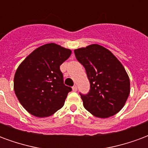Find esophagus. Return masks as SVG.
Returning <instances> with one entry per match:
<instances>
[{
	"label": "esophagus",
	"instance_id": "1",
	"mask_svg": "<svg viewBox=\"0 0 148 148\" xmlns=\"http://www.w3.org/2000/svg\"><path fill=\"white\" fill-rule=\"evenodd\" d=\"M72 90L74 91V92H76L77 91V86L76 85H74L72 87Z\"/></svg>",
	"mask_w": 148,
	"mask_h": 148
}]
</instances>
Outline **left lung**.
Returning <instances> with one entry per match:
<instances>
[{
  "instance_id": "left-lung-1",
  "label": "left lung",
  "mask_w": 148,
  "mask_h": 148,
  "mask_svg": "<svg viewBox=\"0 0 148 148\" xmlns=\"http://www.w3.org/2000/svg\"><path fill=\"white\" fill-rule=\"evenodd\" d=\"M76 59L86 70L89 92L81 93L84 107L93 116L108 118L122 109L130 94V79L119 60L99 45L75 49Z\"/></svg>"
}]
</instances>
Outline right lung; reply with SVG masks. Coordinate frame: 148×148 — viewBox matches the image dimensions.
<instances>
[{"mask_svg":"<svg viewBox=\"0 0 148 148\" xmlns=\"http://www.w3.org/2000/svg\"><path fill=\"white\" fill-rule=\"evenodd\" d=\"M72 51L54 43L40 46L19 65L14 76V92L31 115L47 117L64 106L72 88L64 85L60 66Z\"/></svg>","mask_w":148,"mask_h":148,"instance_id":"1","label":"right lung"}]
</instances>
